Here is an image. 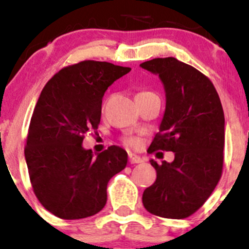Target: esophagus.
I'll list each match as a JSON object with an SVG mask.
<instances>
[{
	"mask_svg": "<svg viewBox=\"0 0 249 249\" xmlns=\"http://www.w3.org/2000/svg\"><path fill=\"white\" fill-rule=\"evenodd\" d=\"M129 161L131 164H137V163H142L143 159H142L140 156H136V154H129Z\"/></svg>",
	"mask_w": 249,
	"mask_h": 249,
	"instance_id": "34e87169",
	"label": "esophagus"
}]
</instances>
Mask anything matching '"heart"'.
<instances>
[{
    "label": "heart",
    "instance_id": "obj_1",
    "mask_svg": "<svg viewBox=\"0 0 249 249\" xmlns=\"http://www.w3.org/2000/svg\"><path fill=\"white\" fill-rule=\"evenodd\" d=\"M125 143L129 144V146H137V144L140 143V140L137 139V137H134V136H130V137H126L125 139Z\"/></svg>",
    "mask_w": 249,
    "mask_h": 249
}]
</instances>
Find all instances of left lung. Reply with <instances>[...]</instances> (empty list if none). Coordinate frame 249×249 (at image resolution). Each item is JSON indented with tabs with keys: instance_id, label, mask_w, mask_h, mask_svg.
Returning <instances> with one entry per match:
<instances>
[{
	"instance_id": "left-lung-1",
	"label": "left lung",
	"mask_w": 249,
	"mask_h": 249,
	"mask_svg": "<svg viewBox=\"0 0 249 249\" xmlns=\"http://www.w3.org/2000/svg\"><path fill=\"white\" fill-rule=\"evenodd\" d=\"M140 67L158 75L165 91V112L148 152L175 154L171 163L151 159L157 178L144 190L142 203L161 218H187L203 206L221 178L223 106L212 81L176 58H154Z\"/></svg>"
}]
</instances>
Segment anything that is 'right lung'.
Here are the masks:
<instances>
[{"label":"right lung","mask_w":249,"mask_h":249,"mask_svg":"<svg viewBox=\"0 0 249 249\" xmlns=\"http://www.w3.org/2000/svg\"><path fill=\"white\" fill-rule=\"evenodd\" d=\"M131 68L83 60L58 71L34 109L24 149L33 190L60 219H83L102 211L108 181L126 166L127 153L110 146L97 157L83 147L97 130L107 89Z\"/></svg>","instance_id":"1"}]
</instances>
